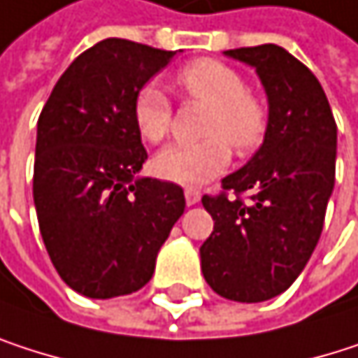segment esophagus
Listing matches in <instances>:
<instances>
[{
  "label": "esophagus",
  "instance_id": "34e87169",
  "mask_svg": "<svg viewBox=\"0 0 358 358\" xmlns=\"http://www.w3.org/2000/svg\"><path fill=\"white\" fill-rule=\"evenodd\" d=\"M200 192L198 189H192V187H187L185 189V202H187V206H196L198 202H200Z\"/></svg>",
  "mask_w": 358,
  "mask_h": 358
}]
</instances>
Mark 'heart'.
I'll list each match as a JSON object with an SVG mask.
<instances>
[{
  "instance_id": "obj_1",
  "label": "heart",
  "mask_w": 358,
  "mask_h": 358,
  "mask_svg": "<svg viewBox=\"0 0 358 358\" xmlns=\"http://www.w3.org/2000/svg\"><path fill=\"white\" fill-rule=\"evenodd\" d=\"M177 85L194 99L213 106L202 131L208 139L164 148L154 158V173L164 181L198 187L229 166L231 150L227 143L240 154H250L263 143L268 112L263 99L248 91L240 71L213 58H202L181 69ZM133 118L145 141H162L171 131L173 118V108L164 91L145 85L135 97Z\"/></svg>"
}]
</instances>
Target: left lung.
<instances>
[{
	"label": "left lung",
	"mask_w": 358,
	"mask_h": 358,
	"mask_svg": "<svg viewBox=\"0 0 358 358\" xmlns=\"http://www.w3.org/2000/svg\"><path fill=\"white\" fill-rule=\"evenodd\" d=\"M252 66L268 103L267 135L255 156L223 179L240 198L204 196L215 221L200 248L206 283L236 302H263L285 292L308 263L336 181L338 129L317 77L279 45L223 52Z\"/></svg>",
	"instance_id": "1"
}]
</instances>
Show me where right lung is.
Segmentation results:
<instances>
[{"mask_svg": "<svg viewBox=\"0 0 358 358\" xmlns=\"http://www.w3.org/2000/svg\"><path fill=\"white\" fill-rule=\"evenodd\" d=\"M177 52L103 39L60 77L37 122L33 198L48 255L87 298L143 287L173 225L183 189L141 177L148 160L133 103Z\"/></svg>", "mask_w": 358, "mask_h": 358, "instance_id": "right-lung-1", "label": "right lung"}]
</instances>
